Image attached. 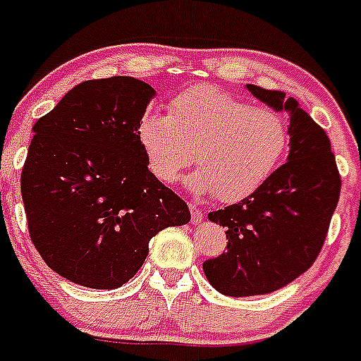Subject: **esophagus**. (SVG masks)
Returning a JSON list of instances; mask_svg holds the SVG:
<instances>
[{"label": "esophagus", "mask_w": 361, "mask_h": 361, "mask_svg": "<svg viewBox=\"0 0 361 361\" xmlns=\"http://www.w3.org/2000/svg\"><path fill=\"white\" fill-rule=\"evenodd\" d=\"M190 209H191V222H193V224H199L200 220L204 219V213L197 208V204H190Z\"/></svg>", "instance_id": "34e87169"}]
</instances>
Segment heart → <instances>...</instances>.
<instances>
[{"label":"heart","mask_w":361,"mask_h":361,"mask_svg":"<svg viewBox=\"0 0 361 361\" xmlns=\"http://www.w3.org/2000/svg\"><path fill=\"white\" fill-rule=\"evenodd\" d=\"M135 135L149 171L161 183H175L193 159L199 170L188 186L197 193H215L222 202L255 193L289 148L282 114L212 85L178 92L168 104V116L145 111Z\"/></svg>","instance_id":"obj_1"}]
</instances>
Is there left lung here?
<instances>
[{
  "instance_id": "1",
  "label": "left lung",
  "mask_w": 361,
  "mask_h": 361,
  "mask_svg": "<svg viewBox=\"0 0 361 361\" xmlns=\"http://www.w3.org/2000/svg\"><path fill=\"white\" fill-rule=\"evenodd\" d=\"M276 111H289L291 149L250 197L209 213L226 228V253L202 264L213 288L228 296L267 295L298 279L324 247L342 178L324 128L279 90L247 85Z\"/></svg>"
}]
</instances>
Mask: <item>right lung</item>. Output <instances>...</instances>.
<instances>
[{
	"label": "right lung",
	"mask_w": 361,
	"mask_h": 361,
	"mask_svg": "<svg viewBox=\"0 0 361 361\" xmlns=\"http://www.w3.org/2000/svg\"><path fill=\"white\" fill-rule=\"evenodd\" d=\"M155 90L128 75L79 82L37 119L21 171L32 244L57 275L116 289L141 269L152 237L190 209L152 171L137 121Z\"/></svg>",
	"instance_id": "right-lung-1"
}]
</instances>
